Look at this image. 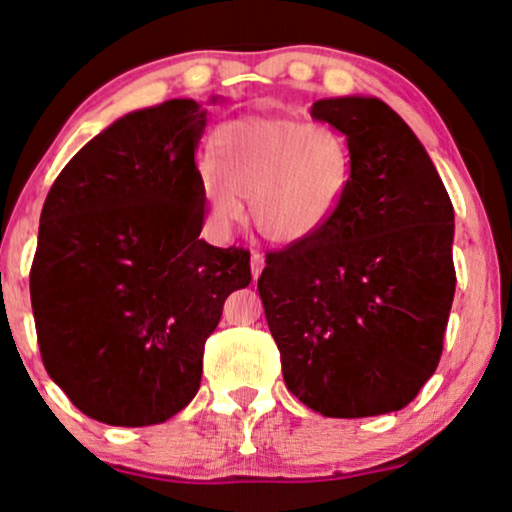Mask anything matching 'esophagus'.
<instances>
[{
  "instance_id": "esophagus-1",
  "label": "esophagus",
  "mask_w": 512,
  "mask_h": 512,
  "mask_svg": "<svg viewBox=\"0 0 512 512\" xmlns=\"http://www.w3.org/2000/svg\"><path fill=\"white\" fill-rule=\"evenodd\" d=\"M262 269H264V257L260 255V252H252V257H250V272H252V279L257 281V276L262 274Z\"/></svg>"
}]
</instances>
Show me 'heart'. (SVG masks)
Segmentation results:
<instances>
[{"instance_id": "obj_1", "label": "heart", "mask_w": 512, "mask_h": 512, "mask_svg": "<svg viewBox=\"0 0 512 512\" xmlns=\"http://www.w3.org/2000/svg\"><path fill=\"white\" fill-rule=\"evenodd\" d=\"M353 174V145L334 123L243 116L212 135V164L200 166V188L217 231H229L240 202H248L262 238L298 245L336 219Z\"/></svg>"}]
</instances>
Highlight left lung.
<instances>
[{"mask_svg": "<svg viewBox=\"0 0 512 512\" xmlns=\"http://www.w3.org/2000/svg\"><path fill=\"white\" fill-rule=\"evenodd\" d=\"M355 152L353 186L319 236L269 252L257 281L283 381L324 417L410 403L432 377L455 293L453 205L410 126L377 97H329Z\"/></svg>", "mask_w": 512, "mask_h": 512, "instance_id": "obj_1", "label": "left lung"}]
</instances>
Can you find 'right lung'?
I'll list each match as a JSON object with an SVG mask.
<instances>
[{
  "label": "right lung",
  "mask_w": 512,
  "mask_h": 512,
  "mask_svg": "<svg viewBox=\"0 0 512 512\" xmlns=\"http://www.w3.org/2000/svg\"><path fill=\"white\" fill-rule=\"evenodd\" d=\"M205 126L195 100L135 109L61 169L42 207L30 269L42 362L97 422L147 427L186 408L224 300L252 279L248 250L200 238Z\"/></svg>",
  "instance_id": "add662e5"
}]
</instances>
